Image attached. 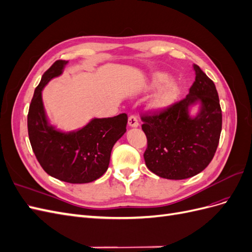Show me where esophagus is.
Returning <instances> with one entry per match:
<instances>
[{
    "label": "esophagus",
    "instance_id": "1",
    "mask_svg": "<svg viewBox=\"0 0 252 252\" xmlns=\"http://www.w3.org/2000/svg\"><path fill=\"white\" fill-rule=\"evenodd\" d=\"M128 125L130 127H138L139 126V121L136 119L135 116H130L128 118Z\"/></svg>",
    "mask_w": 252,
    "mask_h": 252
}]
</instances>
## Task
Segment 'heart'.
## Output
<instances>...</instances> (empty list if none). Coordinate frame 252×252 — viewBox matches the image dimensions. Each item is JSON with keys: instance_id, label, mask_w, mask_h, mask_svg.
Segmentation results:
<instances>
[{"instance_id": "obj_1", "label": "heart", "mask_w": 252, "mask_h": 252, "mask_svg": "<svg viewBox=\"0 0 252 252\" xmlns=\"http://www.w3.org/2000/svg\"><path fill=\"white\" fill-rule=\"evenodd\" d=\"M168 75L166 73H156L152 77V84L157 85V84L163 83L168 80ZM179 94V87L173 83L168 84L165 87L159 89L158 93L152 96L150 101V108L154 110H163L168 107V106L175 100V97Z\"/></svg>"}]
</instances>
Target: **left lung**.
<instances>
[{
	"mask_svg": "<svg viewBox=\"0 0 252 252\" xmlns=\"http://www.w3.org/2000/svg\"><path fill=\"white\" fill-rule=\"evenodd\" d=\"M195 81L182 101L168 107L143 113L142 129L147 138L144 159L158 177L184 180L203 171L215 157L222 130V110L213 83L197 65ZM200 101L194 118L189 107Z\"/></svg>",
	"mask_w": 252,
	"mask_h": 252,
	"instance_id": "8db88e82",
	"label": "left lung"
}]
</instances>
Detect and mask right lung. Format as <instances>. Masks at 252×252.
I'll return each mask as SVG.
<instances>
[{
  "mask_svg": "<svg viewBox=\"0 0 252 252\" xmlns=\"http://www.w3.org/2000/svg\"><path fill=\"white\" fill-rule=\"evenodd\" d=\"M67 61L59 60L45 71L29 106V141L42 168L51 177L71 184L101 178L108 169L113 145L126 132L128 117L94 119L78 131L62 132L49 125L42 101V90L63 72Z\"/></svg>",
  "mask_w": 252,
  "mask_h": 252,
  "instance_id": "obj_1",
  "label": "right lung"
}]
</instances>
